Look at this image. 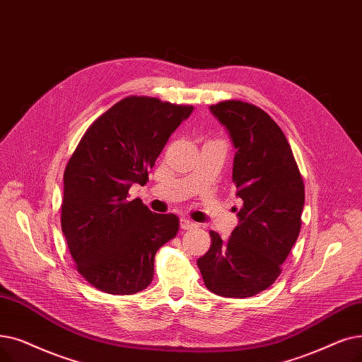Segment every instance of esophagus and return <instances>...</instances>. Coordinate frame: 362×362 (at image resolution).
<instances>
[{
	"label": "esophagus",
	"instance_id": "obj_1",
	"mask_svg": "<svg viewBox=\"0 0 362 362\" xmlns=\"http://www.w3.org/2000/svg\"><path fill=\"white\" fill-rule=\"evenodd\" d=\"M180 228L182 229H192V228H197V223H194L189 218H180Z\"/></svg>",
	"mask_w": 362,
	"mask_h": 362
}]
</instances>
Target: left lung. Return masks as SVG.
Instances as JSON below:
<instances>
[{
	"label": "left lung",
	"mask_w": 362,
	"mask_h": 362,
	"mask_svg": "<svg viewBox=\"0 0 362 362\" xmlns=\"http://www.w3.org/2000/svg\"><path fill=\"white\" fill-rule=\"evenodd\" d=\"M210 111L233 144L232 182L243 207L226 241L210 230L211 245L197 264L214 294L251 297L274 284L298 237L305 185L284 133L260 107L226 100Z\"/></svg>",
	"instance_id": "1"
}]
</instances>
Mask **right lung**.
I'll return each instance as SVG.
<instances>
[{
  "label": "right lung",
  "instance_id": "add662e5",
  "mask_svg": "<svg viewBox=\"0 0 362 362\" xmlns=\"http://www.w3.org/2000/svg\"><path fill=\"white\" fill-rule=\"evenodd\" d=\"M192 111L156 98H125L90 125L69 158L62 232L76 271L98 290L118 296L145 290L155 253L176 237V214L152 213L129 191L148 182L171 133Z\"/></svg>",
  "mask_w": 362,
  "mask_h": 362
}]
</instances>
